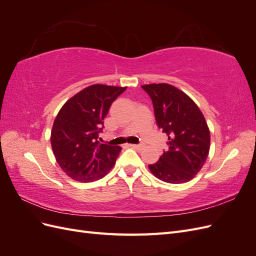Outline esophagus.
Instances as JSON below:
<instances>
[{"label":"esophagus","instance_id":"34e87169","mask_svg":"<svg viewBox=\"0 0 256 256\" xmlns=\"http://www.w3.org/2000/svg\"><path fill=\"white\" fill-rule=\"evenodd\" d=\"M130 147H132V148L138 150H142L144 148L143 145H138V144H131Z\"/></svg>","mask_w":256,"mask_h":256}]
</instances>
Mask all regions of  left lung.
I'll use <instances>...</instances> for the list:
<instances>
[{
	"label": "left lung",
	"mask_w": 256,
	"mask_h": 256,
	"mask_svg": "<svg viewBox=\"0 0 256 256\" xmlns=\"http://www.w3.org/2000/svg\"><path fill=\"white\" fill-rule=\"evenodd\" d=\"M152 100L157 125L168 134V150L150 164L158 180L168 184L191 180L203 168L210 148V131L193 100L168 83L142 85Z\"/></svg>",
	"instance_id": "obj_1"
}]
</instances>
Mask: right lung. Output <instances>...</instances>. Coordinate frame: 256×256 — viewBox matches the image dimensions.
I'll list each match as a JSON object with an SVG mask.
<instances>
[{
    "mask_svg": "<svg viewBox=\"0 0 256 256\" xmlns=\"http://www.w3.org/2000/svg\"><path fill=\"white\" fill-rule=\"evenodd\" d=\"M126 86L92 84L69 98L51 130V146L63 172L74 180L90 182L114 166L122 147L100 144L98 134L114 100Z\"/></svg>",
    "mask_w": 256,
    "mask_h": 256,
    "instance_id": "obj_1",
    "label": "right lung"
}]
</instances>
